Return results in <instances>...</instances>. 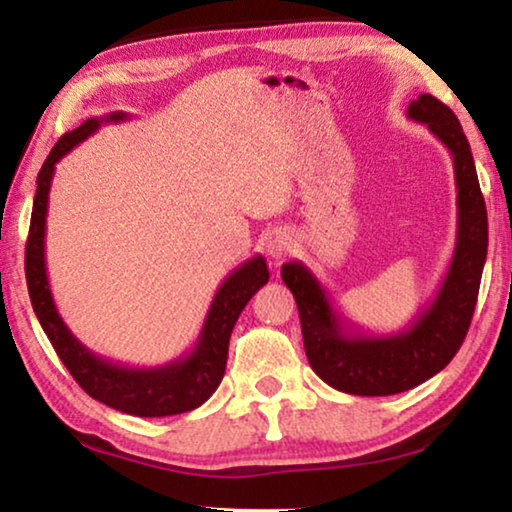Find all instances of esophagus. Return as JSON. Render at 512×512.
I'll list each match as a JSON object with an SVG mask.
<instances>
[{"instance_id":"esophagus-1","label":"esophagus","mask_w":512,"mask_h":512,"mask_svg":"<svg viewBox=\"0 0 512 512\" xmlns=\"http://www.w3.org/2000/svg\"><path fill=\"white\" fill-rule=\"evenodd\" d=\"M291 247L293 242L286 233H272L268 240H265V251H268L272 261H282V258L291 251Z\"/></svg>"}]
</instances>
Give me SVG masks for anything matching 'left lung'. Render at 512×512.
Masks as SVG:
<instances>
[{
  "mask_svg": "<svg viewBox=\"0 0 512 512\" xmlns=\"http://www.w3.org/2000/svg\"><path fill=\"white\" fill-rule=\"evenodd\" d=\"M408 116L450 149L457 181V244L429 307L396 335L349 331L303 263L282 265V279L298 305L307 361L326 384L354 396L401 394L454 359L471 326L487 258V207L461 123L450 107L426 93L410 102Z\"/></svg>",
  "mask_w": 512,
  "mask_h": 512,
  "instance_id": "1",
  "label": "left lung"
}]
</instances>
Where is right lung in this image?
<instances>
[{
  "mask_svg": "<svg viewBox=\"0 0 512 512\" xmlns=\"http://www.w3.org/2000/svg\"><path fill=\"white\" fill-rule=\"evenodd\" d=\"M123 111L104 118H88L79 128L65 132L48 153L46 163L41 165L37 177V195H34L30 235L25 247V277L27 291L37 314L41 328L51 340L60 361L79 387L109 408L128 412L137 417H170L181 412L200 408L214 394L226 373L228 342L237 317L251 296L268 284L270 272L263 256L249 258L247 263L235 268L219 286L209 305L207 319L202 324L200 338L195 347L181 359L165 363L158 368H130L121 363H111L102 356L90 352L74 338L65 321L55 310L51 286L46 275V214H48V191L55 172V163L67 156L76 144L88 139L102 123L125 121Z\"/></svg>",
  "mask_w": 512,
  "mask_h": 512,
  "instance_id": "add662e5",
  "label": "right lung"
}]
</instances>
